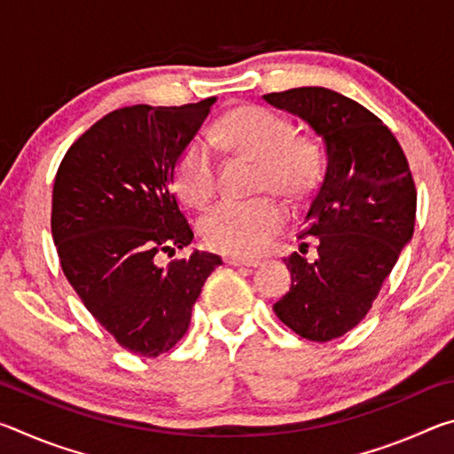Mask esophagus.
<instances>
[{"instance_id": "obj_1", "label": "esophagus", "mask_w": 454, "mask_h": 454, "mask_svg": "<svg viewBox=\"0 0 454 454\" xmlns=\"http://www.w3.org/2000/svg\"><path fill=\"white\" fill-rule=\"evenodd\" d=\"M224 262L230 266H244V268H256L260 266V260L254 258H236V256H226Z\"/></svg>"}]
</instances>
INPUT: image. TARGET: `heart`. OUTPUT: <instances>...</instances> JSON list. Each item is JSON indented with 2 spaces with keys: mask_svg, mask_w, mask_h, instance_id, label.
<instances>
[{
  "mask_svg": "<svg viewBox=\"0 0 454 454\" xmlns=\"http://www.w3.org/2000/svg\"><path fill=\"white\" fill-rule=\"evenodd\" d=\"M222 136L234 150L258 162V188L298 196L317 174V152L296 140L286 120L266 107L246 106L222 121ZM216 186V162L206 137L192 140L176 166V188L190 204H204ZM284 222V210L270 198L224 200L204 214L200 232L210 248L228 256H254L270 244Z\"/></svg>",
  "mask_w": 454,
  "mask_h": 454,
  "instance_id": "1",
  "label": "heart"
}]
</instances>
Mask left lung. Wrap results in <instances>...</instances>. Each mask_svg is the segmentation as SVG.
I'll return each mask as SVG.
<instances>
[{
  "label": "left lung",
  "instance_id": "obj_1",
  "mask_svg": "<svg viewBox=\"0 0 454 454\" xmlns=\"http://www.w3.org/2000/svg\"><path fill=\"white\" fill-rule=\"evenodd\" d=\"M262 98L325 144V176L302 220L318 238L317 258H284L292 284L274 312L298 336L326 342L371 310L412 238L417 190L401 144L355 99L318 86Z\"/></svg>",
  "mask_w": 454,
  "mask_h": 454
}]
</instances>
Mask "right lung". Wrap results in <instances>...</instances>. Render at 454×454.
I'll return each mask as SVG.
<instances>
[{
  "mask_svg": "<svg viewBox=\"0 0 454 454\" xmlns=\"http://www.w3.org/2000/svg\"><path fill=\"white\" fill-rule=\"evenodd\" d=\"M216 98L180 107L129 106L98 120L66 152L53 182L51 236L61 270L118 344L160 356L186 334L220 256L194 250L174 194L176 166Z\"/></svg>",
  "mask_w": 454,
  "mask_h": 454,
  "instance_id": "1",
  "label": "right lung"
}]
</instances>
